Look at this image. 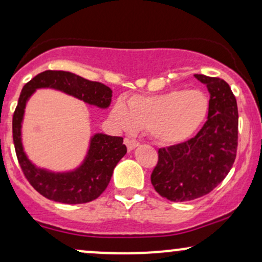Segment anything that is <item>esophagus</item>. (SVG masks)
<instances>
[{
    "label": "esophagus",
    "instance_id": "34e87169",
    "mask_svg": "<svg viewBox=\"0 0 262 262\" xmlns=\"http://www.w3.org/2000/svg\"><path fill=\"white\" fill-rule=\"evenodd\" d=\"M125 145L127 146L128 151H132V149H135L137 146H139V141L135 140V139H130V137H126Z\"/></svg>",
    "mask_w": 262,
    "mask_h": 262
}]
</instances>
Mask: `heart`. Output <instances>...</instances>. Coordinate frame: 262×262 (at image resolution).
Here are the masks:
<instances>
[{
	"instance_id": "b5f03b06",
	"label": "heart",
	"mask_w": 262,
	"mask_h": 262,
	"mask_svg": "<svg viewBox=\"0 0 262 262\" xmlns=\"http://www.w3.org/2000/svg\"><path fill=\"white\" fill-rule=\"evenodd\" d=\"M209 100L198 89L172 90L154 96H136L117 101L111 119L122 131L151 130L162 143H178L194 135L204 122Z\"/></svg>"
}]
</instances>
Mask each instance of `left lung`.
<instances>
[{
    "label": "left lung",
    "mask_w": 262,
    "mask_h": 262,
    "mask_svg": "<svg viewBox=\"0 0 262 262\" xmlns=\"http://www.w3.org/2000/svg\"><path fill=\"white\" fill-rule=\"evenodd\" d=\"M210 94L208 120L186 142L158 149L152 170L156 192L172 202L208 194L226 177L237 149V105L230 86L220 78L194 74Z\"/></svg>",
    "instance_id": "8db88e82"
}]
</instances>
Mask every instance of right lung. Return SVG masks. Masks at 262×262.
<instances>
[{
    "label": "right lung",
    "instance_id": "add662e5",
    "mask_svg": "<svg viewBox=\"0 0 262 262\" xmlns=\"http://www.w3.org/2000/svg\"><path fill=\"white\" fill-rule=\"evenodd\" d=\"M40 88H52L101 108L110 106L113 92L106 85L90 81L63 70H46L23 86L13 114L12 132L17 158L23 174L39 194L64 204L92 202L106 189L114 168L127 152L122 137L94 135L84 162L74 170L55 173L34 166L23 151L20 127L26 104Z\"/></svg>",
    "mask_w": 262,
    "mask_h": 262
}]
</instances>
